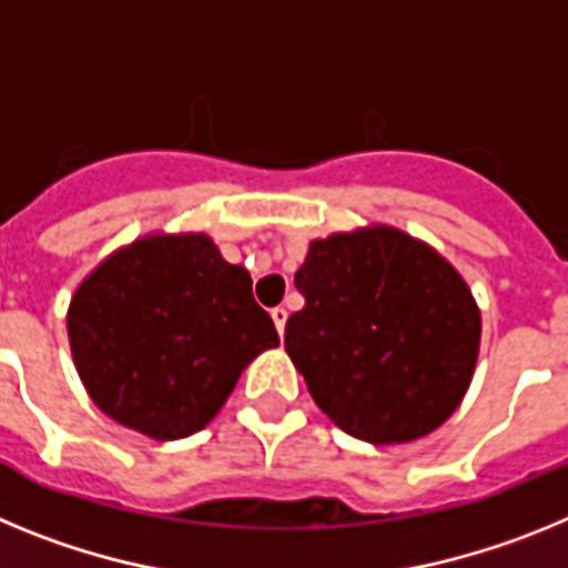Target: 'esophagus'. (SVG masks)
<instances>
[{"label":"esophagus","instance_id":"obj_1","mask_svg":"<svg viewBox=\"0 0 568 568\" xmlns=\"http://www.w3.org/2000/svg\"><path fill=\"white\" fill-rule=\"evenodd\" d=\"M270 315H273V324H275V329H278V335H284V327H287V310L273 307L270 310Z\"/></svg>","mask_w":568,"mask_h":568}]
</instances>
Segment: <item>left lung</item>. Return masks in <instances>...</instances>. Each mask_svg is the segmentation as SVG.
Instances as JSON below:
<instances>
[{
  "mask_svg": "<svg viewBox=\"0 0 568 568\" xmlns=\"http://www.w3.org/2000/svg\"><path fill=\"white\" fill-rule=\"evenodd\" d=\"M304 310L284 349L321 413L373 444H406L458 409L480 344L466 281L393 227L310 244L295 273Z\"/></svg>",
  "mask_w": 568,
  "mask_h": 568,
  "instance_id": "obj_1",
  "label": "left lung"
}]
</instances>
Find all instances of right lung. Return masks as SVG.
I'll list each match as a JSON object with an SVG mask.
<instances>
[{"mask_svg": "<svg viewBox=\"0 0 568 568\" xmlns=\"http://www.w3.org/2000/svg\"><path fill=\"white\" fill-rule=\"evenodd\" d=\"M68 335L93 404L155 440L204 429L241 369L278 346L247 270L202 233L110 255L70 301Z\"/></svg>", "mask_w": 568, "mask_h": 568, "instance_id": "add662e5", "label": "right lung"}]
</instances>
